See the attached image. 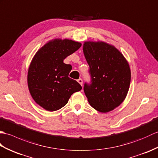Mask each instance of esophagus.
<instances>
[{"instance_id":"34e87169","label":"esophagus","mask_w":158,"mask_h":158,"mask_svg":"<svg viewBox=\"0 0 158 158\" xmlns=\"http://www.w3.org/2000/svg\"><path fill=\"white\" fill-rule=\"evenodd\" d=\"M78 83L80 84V85L81 86H82V84H83V81H82V79H81V78H80V79H78Z\"/></svg>"}]
</instances>
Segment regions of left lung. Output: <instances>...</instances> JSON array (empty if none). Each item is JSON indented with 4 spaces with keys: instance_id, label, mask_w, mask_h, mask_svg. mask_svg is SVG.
<instances>
[{
    "instance_id": "8db88e82",
    "label": "left lung",
    "mask_w": 158,
    "mask_h": 158,
    "mask_svg": "<svg viewBox=\"0 0 158 158\" xmlns=\"http://www.w3.org/2000/svg\"><path fill=\"white\" fill-rule=\"evenodd\" d=\"M83 52L92 78V83L84 87L89 103L101 113L114 110L128 92L131 72L128 61L114 45L103 41L85 42Z\"/></svg>"
}]
</instances>
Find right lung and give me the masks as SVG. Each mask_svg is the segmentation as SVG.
Instances as JSON below:
<instances>
[{"label":"right lung","instance_id":"obj_1","mask_svg":"<svg viewBox=\"0 0 158 158\" xmlns=\"http://www.w3.org/2000/svg\"><path fill=\"white\" fill-rule=\"evenodd\" d=\"M81 45L67 38H55L38 49L31 59L27 86L35 102L45 110L54 111L62 108L73 93L82 89L78 82L68 77L72 65L64 63Z\"/></svg>","mask_w":158,"mask_h":158}]
</instances>
